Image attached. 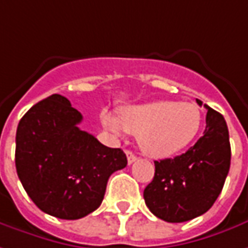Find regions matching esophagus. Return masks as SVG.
Listing matches in <instances>:
<instances>
[{
    "label": "esophagus",
    "instance_id": "34e87169",
    "mask_svg": "<svg viewBox=\"0 0 248 248\" xmlns=\"http://www.w3.org/2000/svg\"><path fill=\"white\" fill-rule=\"evenodd\" d=\"M126 156H127V163H129V164L134 163V161L137 160V156L131 152V151H126Z\"/></svg>",
    "mask_w": 248,
    "mask_h": 248
}]
</instances>
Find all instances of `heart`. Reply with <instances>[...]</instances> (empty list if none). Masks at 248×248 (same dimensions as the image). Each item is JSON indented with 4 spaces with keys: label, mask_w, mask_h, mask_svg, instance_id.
<instances>
[{
    "label": "heart",
    "mask_w": 248,
    "mask_h": 248,
    "mask_svg": "<svg viewBox=\"0 0 248 248\" xmlns=\"http://www.w3.org/2000/svg\"><path fill=\"white\" fill-rule=\"evenodd\" d=\"M202 111L194 103L156 100L127 106L117 115L104 111L102 122L114 133L137 136L141 151L153 159L181 152L197 137L202 126Z\"/></svg>",
    "instance_id": "heart-1"
}]
</instances>
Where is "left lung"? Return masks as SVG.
Returning a JSON list of instances; mask_svg holds the SVG:
<instances>
[{"mask_svg": "<svg viewBox=\"0 0 248 248\" xmlns=\"http://www.w3.org/2000/svg\"><path fill=\"white\" fill-rule=\"evenodd\" d=\"M197 103L202 106L201 100ZM206 127L187 152L155 161L153 181L144 190L146 206L167 223H183L208 212L223 190L231 166L224 117L205 104Z\"/></svg>", "mask_w": 248, "mask_h": 248, "instance_id": "left-lung-1", "label": "left lung"}]
</instances>
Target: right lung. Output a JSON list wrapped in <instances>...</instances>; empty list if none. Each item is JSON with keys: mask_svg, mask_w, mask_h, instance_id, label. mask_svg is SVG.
I'll list each match as a JSON object with an SVG mask.
<instances>
[{"mask_svg": "<svg viewBox=\"0 0 248 248\" xmlns=\"http://www.w3.org/2000/svg\"><path fill=\"white\" fill-rule=\"evenodd\" d=\"M82 115L63 96L40 100L18 122L16 170L33 203L62 220L85 217L100 206L111 173L127 164L119 148L81 130Z\"/></svg>", "mask_w": 248, "mask_h": 248, "instance_id": "right-lung-1", "label": "right lung"}]
</instances>
